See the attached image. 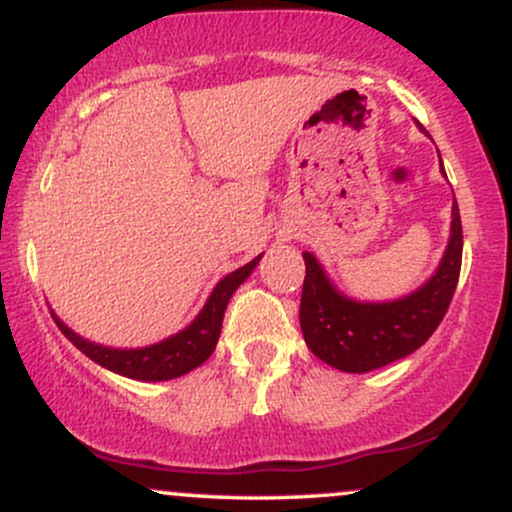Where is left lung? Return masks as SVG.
I'll return each instance as SVG.
<instances>
[{
	"mask_svg": "<svg viewBox=\"0 0 512 512\" xmlns=\"http://www.w3.org/2000/svg\"><path fill=\"white\" fill-rule=\"evenodd\" d=\"M450 233L438 272L426 286L395 303H356L339 296L315 257L303 252L301 330L308 349L346 373H368L414 354L448 313L460 279L462 221L457 202L452 207Z\"/></svg>",
	"mask_w": 512,
	"mask_h": 512,
	"instance_id": "left-lung-1",
	"label": "left lung"
}]
</instances>
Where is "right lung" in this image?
Wrapping results in <instances>:
<instances>
[{
  "mask_svg": "<svg viewBox=\"0 0 512 512\" xmlns=\"http://www.w3.org/2000/svg\"><path fill=\"white\" fill-rule=\"evenodd\" d=\"M262 257V255H260ZM260 257L245 264V267L236 269L216 284V289L211 291L207 305L202 308V313L195 317L187 330L175 334V337L166 339V342L146 346V349H108V346H98L81 339L79 334H74L67 325H62L60 320L55 322L60 327L64 337L72 342L81 354H86L91 361L101 363L103 368L113 370V373L127 375L134 380H173L180 375L190 373L192 368L202 366L204 361L211 356V351L216 349L221 334V322H223V310H226L228 301H231L233 291L243 284L245 279L252 274V269L257 267Z\"/></svg>",
  "mask_w": 512,
  "mask_h": 512,
  "instance_id": "1",
  "label": "right lung"
}]
</instances>
